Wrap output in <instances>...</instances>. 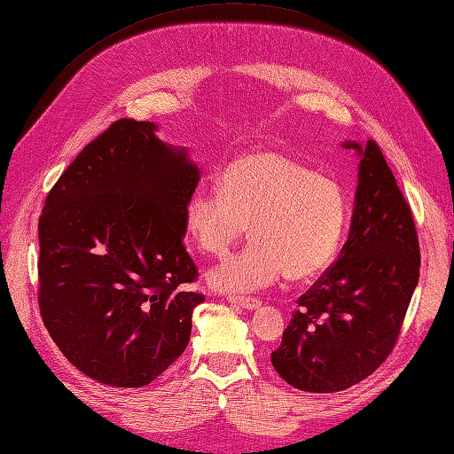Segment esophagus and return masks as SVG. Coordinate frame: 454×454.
<instances>
[{"label":"esophagus","instance_id":"1","mask_svg":"<svg viewBox=\"0 0 454 454\" xmlns=\"http://www.w3.org/2000/svg\"><path fill=\"white\" fill-rule=\"evenodd\" d=\"M228 303L241 307V309H247V310H254L261 307V301L254 299V297H239V295H228L226 297Z\"/></svg>","mask_w":454,"mask_h":454}]
</instances>
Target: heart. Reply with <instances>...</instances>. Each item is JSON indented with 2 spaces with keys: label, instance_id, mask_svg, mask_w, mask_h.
I'll return each instance as SVG.
<instances>
[{
  "label": "heart",
  "instance_id": "1",
  "mask_svg": "<svg viewBox=\"0 0 454 454\" xmlns=\"http://www.w3.org/2000/svg\"><path fill=\"white\" fill-rule=\"evenodd\" d=\"M347 223L341 185L280 151H257L223 170L216 192H195L184 211L188 236L203 253L223 257L247 234L239 254L208 270L220 292H253L280 276L303 282L338 253Z\"/></svg>",
  "mask_w": 454,
  "mask_h": 454
}]
</instances>
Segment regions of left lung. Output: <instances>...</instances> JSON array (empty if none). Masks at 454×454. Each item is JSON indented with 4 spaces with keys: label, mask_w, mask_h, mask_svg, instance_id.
<instances>
[{
    "label": "left lung",
    "mask_w": 454,
    "mask_h": 454,
    "mask_svg": "<svg viewBox=\"0 0 454 454\" xmlns=\"http://www.w3.org/2000/svg\"><path fill=\"white\" fill-rule=\"evenodd\" d=\"M356 149L358 185L340 259L297 301L272 366L289 386L335 393L368 378L393 351L420 276L411 207L376 142Z\"/></svg>",
    "instance_id": "1"
}]
</instances>
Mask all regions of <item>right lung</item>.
Wrapping results in <instances>:
<instances>
[{"label":"right lung","mask_w":454,"mask_h":454,"mask_svg":"<svg viewBox=\"0 0 454 454\" xmlns=\"http://www.w3.org/2000/svg\"><path fill=\"white\" fill-rule=\"evenodd\" d=\"M157 124L121 119L51 188L38 223V303L51 340L86 376L142 387L192 333L201 294L184 247L185 203L200 182L188 151Z\"/></svg>","instance_id":"right-lung-1"}]
</instances>
